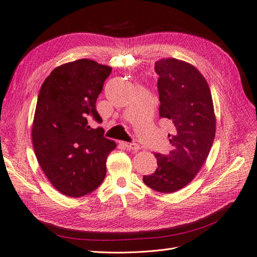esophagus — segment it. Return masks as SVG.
Here are the masks:
<instances>
[{
  "instance_id": "obj_1",
  "label": "esophagus",
  "mask_w": 257,
  "mask_h": 257,
  "mask_svg": "<svg viewBox=\"0 0 257 257\" xmlns=\"http://www.w3.org/2000/svg\"><path fill=\"white\" fill-rule=\"evenodd\" d=\"M124 147L126 148L127 150H134L137 151L139 149V146L137 144H133V143H121Z\"/></svg>"
}]
</instances>
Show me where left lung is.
Segmentation results:
<instances>
[{
    "label": "left lung",
    "mask_w": 257,
    "mask_h": 257,
    "mask_svg": "<svg viewBox=\"0 0 257 257\" xmlns=\"http://www.w3.org/2000/svg\"><path fill=\"white\" fill-rule=\"evenodd\" d=\"M160 76V116L173 122L168 134L172 150L154 153L158 168L143 180L152 190L174 193L188 185L208 158L215 137V114L211 91L198 69L178 59L155 62Z\"/></svg>",
    "instance_id": "1"
}]
</instances>
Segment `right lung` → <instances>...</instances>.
Here are the masks:
<instances>
[{"label": "right lung", "instance_id": "obj_1", "mask_svg": "<svg viewBox=\"0 0 257 257\" xmlns=\"http://www.w3.org/2000/svg\"><path fill=\"white\" fill-rule=\"evenodd\" d=\"M111 67L80 59L56 67L38 94L32 142L50 183L69 197L87 195L106 176V160L116 147L104 137L95 103Z\"/></svg>", "mask_w": 257, "mask_h": 257}]
</instances>
